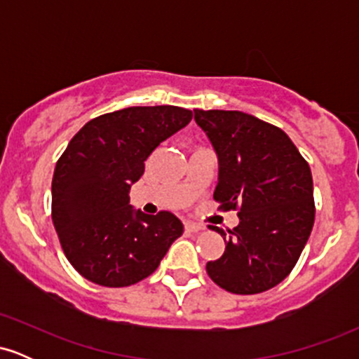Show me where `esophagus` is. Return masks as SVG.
<instances>
[{
	"instance_id": "obj_1",
	"label": "esophagus",
	"mask_w": 359,
	"mask_h": 359,
	"mask_svg": "<svg viewBox=\"0 0 359 359\" xmlns=\"http://www.w3.org/2000/svg\"><path fill=\"white\" fill-rule=\"evenodd\" d=\"M185 229L197 233V231H203V229H205V226L204 224H199V222L189 221V222H185Z\"/></svg>"
}]
</instances>
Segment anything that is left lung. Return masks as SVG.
Instances as JSON below:
<instances>
[{"mask_svg": "<svg viewBox=\"0 0 359 359\" xmlns=\"http://www.w3.org/2000/svg\"><path fill=\"white\" fill-rule=\"evenodd\" d=\"M194 113L219 158L214 201L240 217L228 234L212 226L226 248L208 275L231 294L270 290L294 270L314 226L311 167L278 126L241 111Z\"/></svg>", "mask_w": 359, "mask_h": 359, "instance_id": "1", "label": "left lung"}]
</instances>
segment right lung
<instances>
[{
	"instance_id": "add662e5",
	"label": "right lung",
	"mask_w": 359,
	"mask_h": 359,
	"mask_svg": "<svg viewBox=\"0 0 359 359\" xmlns=\"http://www.w3.org/2000/svg\"><path fill=\"white\" fill-rule=\"evenodd\" d=\"M179 106H131L90 119L74 135L52 179V221L69 263L89 282L130 287L158 269L184 226L168 211L130 205L131 184L163 140L189 125Z\"/></svg>"
}]
</instances>
